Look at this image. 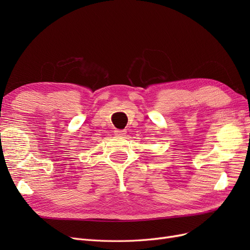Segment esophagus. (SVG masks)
Returning <instances> with one entry per match:
<instances>
[{"instance_id":"obj_1","label":"esophagus","mask_w":250,"mask_h":250,"mask_svg":"<svg viewBox=\"0 0 250 250\" xmlns=\"http://www.w3.org/2000/svg\"><path fill=\"white\" fill-rule=\"evenodd\" d=\"M126 133V130H121V129H116L115 134L119 135V137H123V135Z\"/></svg>"}]
</instances>
